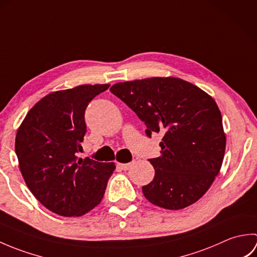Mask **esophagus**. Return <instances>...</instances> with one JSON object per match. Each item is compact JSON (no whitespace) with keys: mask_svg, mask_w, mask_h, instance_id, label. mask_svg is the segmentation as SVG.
I'll list each match as a JSON object with an SVG mask.
<instances>
[{"mask_svg":"<svg viewBox=\"0 0 257 257\" xmlns=\"http://www.w3.org/2000/svg\"><path fill=\"white\" fill-rule=\"evenodd\" d=\"M134 162L135 161L129 162V163H117V168H119L120 170H124L125 171V170H128V169L134 165Z\"/></svg>","mask_w":257,"mask_h":257,"instance_id":"obj_1","label":"esophagus"}]
</instances>
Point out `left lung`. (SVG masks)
<instances>
[{
    "mask_svg": "<svg viewBox=\"0 0 257 257\" xmlns=\"http://www.w3.org/2000/svg\"><path fill=\"white\" fill-rule=\"evenodd\" d=\"M110 91L146 124V134L162 133L161 156L149 159L155 178L143 193L167 210L184 209L204 195L219 174L226 138L214 99L176 77L124 81Z\"/></svg>",
    "mask_w": 257,
    "mask_h": 257,
    "instance_id": "8db88e82",
    "label": "left lung"
}]
</instances>
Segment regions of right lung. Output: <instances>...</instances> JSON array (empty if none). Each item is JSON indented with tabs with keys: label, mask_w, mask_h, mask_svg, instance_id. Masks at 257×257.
Returning <instances> with one entry per match:
<instances>
[{
	"label": "right lung",
	"mask_w": 257,
	"mask_h": 257,
	"mask_svg": "<svg viewBox=\"0 0 257 257\" xmlns=\"http://www.w3.org/2000/svg\"><path fill=\"white\" fill-rule=\"evenodd\" d=\"M110 85H81L48 94L21 123L15 152L27 188L46 209L81 216L100 203L113 162L78 158L88 103Z\"/></svg>",
	"instance_id": "add662e5"
}]
</instances>
